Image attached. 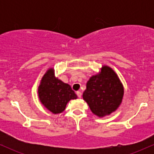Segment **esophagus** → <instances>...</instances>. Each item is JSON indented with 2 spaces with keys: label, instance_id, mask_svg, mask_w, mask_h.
Wrapping results in <instances>:
<instances>
[{
  "label": "esophagus",
  "instance_id": "obj_1",
  "mask_svg": "<svg viewBox=\"0 0 154 154\" xmlns=\"http://www.w3.org/2000/svg\"><path fill=\"white\" fill-rule=\"evenodd\" d=\"M77 96H78V98H81V96H82V93H81V92H79V91H77Z\"/></svg>",
  "mask_w": 154,
  "mask_h": 154
}]
</instances>
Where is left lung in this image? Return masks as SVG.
<instances>
[{
    "label": "left lung",
    "instance_id": "obj_1",
    "mask_svg": "<svg viewBox=\"0 0 154 154\" xmlns=\"http://www.w3.org/2000/svg\"><path fill=\"white\" fill-rule=\"evenodd\" d=\"M123 94V86L115 72L109 66H103L99 75L88 81L82 97L93 114L103 116L119 107Z\"/></svg>",
    "mask_w": 154,
    "mask_h": 154
}]
</instances>
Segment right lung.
Returning a JSON list of instances; mask_svg holds the SVG:
<instances>
[{"label":"right lung","mask_w":154,"mask_h":154,"mask_svg":"<svg viewBox=\"0 0 154 154\" xmlns=\"http://www.w3.org/2000/svg\"><path fill=\"white\" fill-rule=\"evenodd\" d=\"M38 95L42 103L54 114L62 112L70 100L77 98L69 85L54 77L53 69L43 76L38 88Z\"/></svg>","instance_id":"obj_1"}]
</instances>
